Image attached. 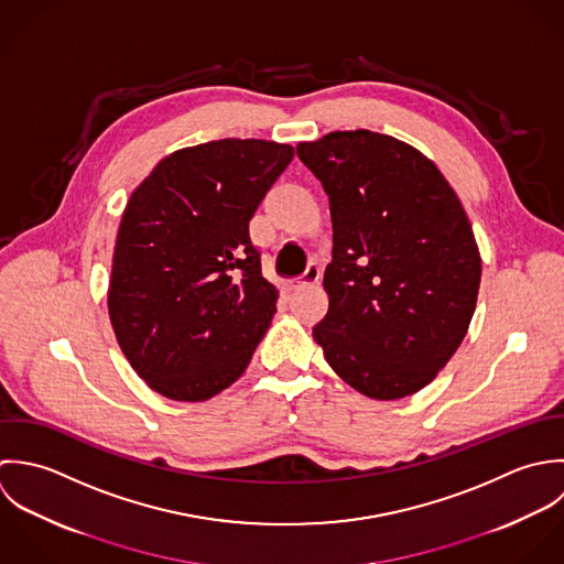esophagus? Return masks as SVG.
<instances>
[{
	"instance_id": "obj_1",
	"label": "esophagus",
	"mask_w": 564,
	"mask_h": 564,
	"mask_svg": "<svg viewBox=\"0 0 564 564\" xmlns=\"http://www.w3.org/2000/svg\"><path fill=\"white\" fill-rule=\"evenodd\" d=\"M318 279H321V265H318V263H310L307 270H305V274L299 276V279H294V281H290L288 288H290V290H301V288H307V285H316Z\"/></svg>"
}]
</instances>
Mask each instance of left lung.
Listing matches in <instances>:
<instances>
[{"instance_id":"1","label":"left lung","mask_w":564,"mask_h":564,"mask_svg":"<svg viewBox=\"0 0 564 564\" xmlns=\"http://www.w3.org/2000/svg\"><path fill=\"white\" fill-rule=\"evenodd\" d=\"M329 196V312L314 327L350 388L394 401L425 388L468 332L481 257L466 212L416 148L372 130L296 145Z\"/></svg>"}]
</instances>
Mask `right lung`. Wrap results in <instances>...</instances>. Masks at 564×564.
I'll list each match as a JSON object with an SVG mask.
<instances>
[{
	"mask_svg": "<svg viewBox=\"0 0 564 564\" xmlns=\"http://www.w3.org/2000/svg\"><path fill=\"white\" fill-rule=\"evenodd\" d=\"M294 159L288 143L220 139L159 161L115 241L109 316L134 372L174 401H207L246 370L276 312L248 223Z\"/></svg>",
	"mask_w": 564,
	"mask_h": 564,
	"instance_id": "1",
	"label": "right lung"
}]
</instances>
